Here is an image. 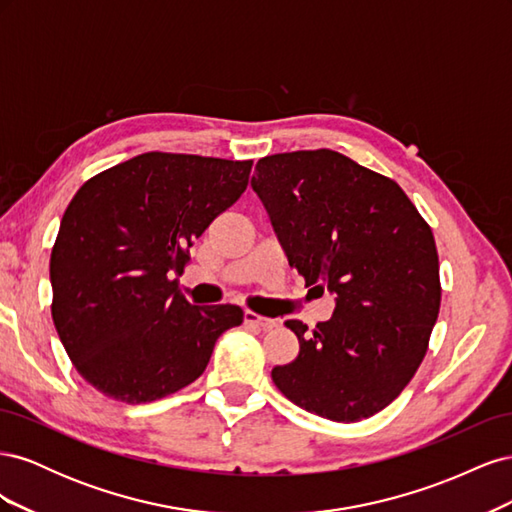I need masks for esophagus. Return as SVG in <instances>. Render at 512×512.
I'll return each instance as SVG.
<instances>
[{
  "label": "esophagus",
  "mask_w": 512,
  "mask_h": 512,
  "mask_svg": "<svg viewBox=\"0 0 512 512\" xmlns=\"http://www.w3.org/2000/svg\"><path fill=\"white\" fill-rule=\"evenodd\" d=\"M243 322H245V324H250V327L262 329V331H269V329H273L275 324H277V322H275V320H271V318H265V316H260V314L252 312V309H245Z\"/></svg>",
  "instance_id": "34e87169"
}]
</instances>
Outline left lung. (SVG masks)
<instances>
[{"label": "left lung", "mask_w": 512, "mask_h": 512, "mask_svg": "<svg viewBox=\"0 0 512 512\" xmlns=\"http://www.w3.org/2000/svg\"><path fill=\"white\" fill-rule=\"evenodd\" d=\"M252 188L290 267L337 297L331 320L312 333L286 322L299 354L273 367L275 386L329 421L374 416L414 378L438 320L431 226L393 179L331 149L262 158Z\"/></svg>", "instance_id": "8db88e82"}]
</instances>
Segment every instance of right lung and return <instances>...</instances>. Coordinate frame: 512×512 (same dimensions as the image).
I'll list each match as a JSON object with an SVG mask.
<instances>
[{"label":"right lung","mask_w":512,"mask_h":512,"mask_svg":"<svg viewBox=\"0 0 512 512\" xmlns=\"http://www.w3.org/2000/svg\"><path fill=\"white\" fill-rule=\"evenodd\" d=\"M252 164L149 151L74 194L51 252V314L96 391L123 404L173 395L243 322L237 305H192L177 275L192 241L245 192Z\"/></svg>","instance_id":"right-lung-1"}]
</instances>
